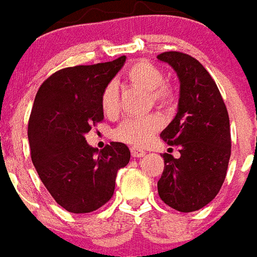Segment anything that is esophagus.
Wrapping results in <instances>:
<instances>
[{
    "label": "esophagus",
    "instance_id": "obj_1",
    "mask_svg": "<svg viewBox=\"0 0 257 257\" xmlns=\"http://www.w3.org/2000/svg\"><path fill=\"white\" fill-rule=\"evenodd\" d=\"M130 152H131V156H133V157H144L145 154H146V152H145V150L138 149V148H136V146H133V148L130 149Z\"/></svg>",
    "mask_w": 257,
    "mask_h": 257
}]
</instances>
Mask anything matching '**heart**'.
I'll return each mask as SVG.
<instances>
[{"mask_svg":"<svg viewBox=\"0 0 257 257\" xmlns=\"http://www.w3.org/2000/svg\"><path fill=\"white\" fill-rule=\"evenodd\" d=\"M126 81L133 86L149 92L150 99L156 105L169 108L175 101L173 90L163 84L164 73L160 67L148 61H140L128 67ZM100 104L104 115L112 117L119 112V90L116 84H108L101 92ZM163 127V119L158 115H148L144 117H130L123 120L113 131V138L134 146H144L152 137Z\"/></svg>","mask_w":257,"mask_h":257,"instance_id":"b5f03b06","label":"heart"}]
</instances>
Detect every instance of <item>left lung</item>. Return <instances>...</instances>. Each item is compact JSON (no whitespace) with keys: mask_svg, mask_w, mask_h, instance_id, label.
<instances>
[{"mask_svg":"<svg viewBox=\"0 0 257 257\" xmlns=\"http://www.w3.org/2000/svg\"><path fill=\"white\" fill-rule=\"evenodd\" d=\"M157 58L169 63L180 81L176 116L160 134L168 145L180 148V157L164 153L158 195L169 207L191 213L209 204L226 177L229 115L215 81L199 61L179 51Z\"/></svg>","mask_w":257,"mask_h":257,"instance_id":"left-lung-1","label":"left lung"}]
</instances>
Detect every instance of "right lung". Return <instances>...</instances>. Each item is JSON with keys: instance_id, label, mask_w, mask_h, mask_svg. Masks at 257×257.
<instances>
[{"instance_id": "add662e5", "label": "right lung", "mask_w": 257, "mask_h": 257, "mask_svg": "<svg viewBox=\"0 0 257 257\" xmlns=\"http://www.w3.org/2000/svg\"><path fill=\"white\" fill-rule=\"evenodd\" d=\"M126 57L96 65L65 67L50 76L35 97L28 121L31 158L40 180L69 213H92L112 198L115 179L130 150L111 142L99 150L85 134L104 119L101 92Z\"/></svg>"}]
</instances>
